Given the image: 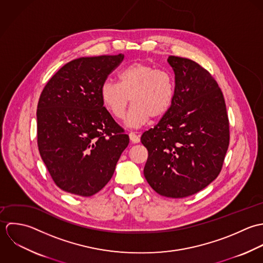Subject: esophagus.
<instances>
[{"mask_svg": "<svg viewBox=\"0 0 263 263\" xmlns=\"http://www.w3.org/2000/svg\"><path fill=\"white\" fill-rule=\"evenodd\" d=\"M129 137H130V140L132 143H139V141H140V137L137 134H135L134 132H130Z\"/></svg>", "mask_w": 263, "mask_h": 263, "instance_id": "esophagus-1", "label": "esophagus"}]
</instances>
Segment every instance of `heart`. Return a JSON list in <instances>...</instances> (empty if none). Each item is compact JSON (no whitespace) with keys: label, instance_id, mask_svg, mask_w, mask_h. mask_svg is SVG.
<instances>
[{"label":"heart","instance_id":"heart-1","mask_svg":"<svg viewBox=\"0 0 263 263\" xmlns=\"http://www.w3.org/2000/svg\"><path fill=\"white\" fill-rule=\"evenodd\" d=\"M119 82L105 80L101 86V100L105 108L116 118L125 116L129 101L133 103L126 125L140 127L149 118L158 119L165 115L175 97V82L165 70L143 62L124 67L118 75Z\"/></svg>","mask_w":263,"mask_h":263}]
</instances>
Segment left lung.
Listing matches in <instances>:
<instances>
[{
    "instance_id": "left-lung-1",
    "label": "left lung",
    "mask_w": 263,
    "mask_h": 263,
    "mask_svg": "<svg viewBox=\"0 0 263 263\" xmlns=\"http://www.w3.org/2000/svg\"><path fill=\"white\" fill-rule=\"evenodd\" d=\"M175 97L167 112L141 136L148 151L144 177L161 196L193 195L216 179L226 157L229 119L222 92L196 62L167 58Z\"/></svg>"
}]
</instances>
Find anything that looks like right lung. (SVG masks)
Segmentation results:
<instances>
[{"label":"right lung","instance_id":"add662e5","mask_svg":"<svg viewBox=\"0 0 263 263\" xmlns=\"http://www.w3.org/2000/svg\"><path fill=\"white\" fill-rule=\"evenodd\" d=\"M124 54L82 57L64 65L37 105V145L55 185L88 197L102 190L129 144L101 100V86Z\"/></svg>","mask_w":263,"mask_h":263}]
</instances>
